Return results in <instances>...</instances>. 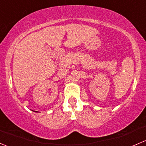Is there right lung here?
Listing matches in <instances>:
<instances>
[{
	"mask_svg": "<svg viewBox=\"0 0 146 146\" xmlns=\"http://www.w3.org/2000/svg\"><path fill=\"white\" fill-rule=\"evenodd\" d=\"M36 112H37V111H36Z\"/></svg>",
	"mask_w": 146,
	"mask_h": 146,
	"instance_id": "add662e5",
	"label": "right lung"
}]
</instances>
